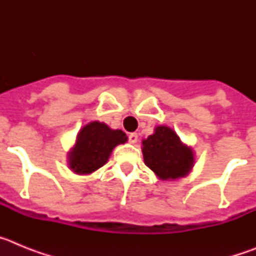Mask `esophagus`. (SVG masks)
<instances>
[{
	"label": "esophagus",
	"instance_id": "34e87169",
	"mask_svg": "<svg viewBox=\"0 0 256 256\" xmlns=\"http://www.w3.org/2000/svg\"><path fill=\"white\" fill-rule=\"evenodd\" d=\"M128 140H130V144H136L137 140H138V134H137V133H130V134L128 136Z\"/></svg>",
	"mask_w": 256,
	"mask_h": 256
}]
</instances>
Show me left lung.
Wrapping results in <instances>:
<instances>
[{
	"label": "left lung",
	"instance_id": "1",
	"mask_svg": "<svg viewBox=\"0 0 256 256\" xmlns=\"http://www.w3.org/2000/svg\"><path fill=\"white\" fill-rule=\"evenodd\" d=\"M144 164L162 180L184 177L194 165L192 150L182 144L180 137L168 126H160L142 141Z\"/></svg>",
	"mask_w": 256,
	"mask_h": 256
}]
</instances>
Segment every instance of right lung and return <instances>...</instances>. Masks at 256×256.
<instances>
[{"label":"right lung","instance_id":"1","mask_svg":"<svg viewBox=\"0 0 256 256\" xmlns=\"http://www.w3.org/2000/svg\"><path fill=\"white\" fill-rule=\"evenodd\" d=\"M126 142L123 130H112L106 124L92 122L78 133L76 144L69 155L70 169L78 174L92 173L106 164L112 148Z\"/></svg>","mask_w":256,"mask_h":256}]
</instances>
